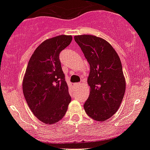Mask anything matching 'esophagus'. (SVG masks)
Masks as SVG:
<instances>
[{
    "label": "esophagus",
    "instance_id": "esophagus-1",
    "mask_svg": "<svg viewBox=\"0 0 150 150\" xmlns=\"http://www.w3.org/2000/svg\"><path fill=\"white\" fill-rule=\"evenodd\" d=\"M80 85H81V83H75L74 84L75 87H79Z\"/></svg>",
    "mask_w": 150,
    "mask_h": 150
}]
</instances>
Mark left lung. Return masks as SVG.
Here are the masks:
<instances>
[{"label":"left lung","instance_id":"8db88e82","mask_svg":"<svg viewBox=\"0 0 150 150\" xmlns=\"http://www.w3.org/2000/svg\"><path fill=\"white\" fill-rule=\"evenodd\" d=\"M74 40L90 64L87 83L90 96L84 111L94 120L102 122L113 116L120 106L125 79L117 53L109 42L91 35H75Z\"/></svg>","mask_w":150,"mask_h":150}]
</instances>
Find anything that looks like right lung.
Returning <instances> with one entry per match:
<instances>
[{"label":"right lung","instance_id":"right-lung-1","mask_svg":"<svg viewBox=\"0 0 150 150\" xmlns=\"http://www.w3.org/2000/svg\"><path fill=\"white\" fill-rule=\"evenodd\" d=\"M71 41V35H60L41 43L31 56L23 79L28 106L40 121L48 125L64 117L71 100L59 59L60 52Z\"/></svg>","mask_w":150,"mask_h":150}]
</instances>
